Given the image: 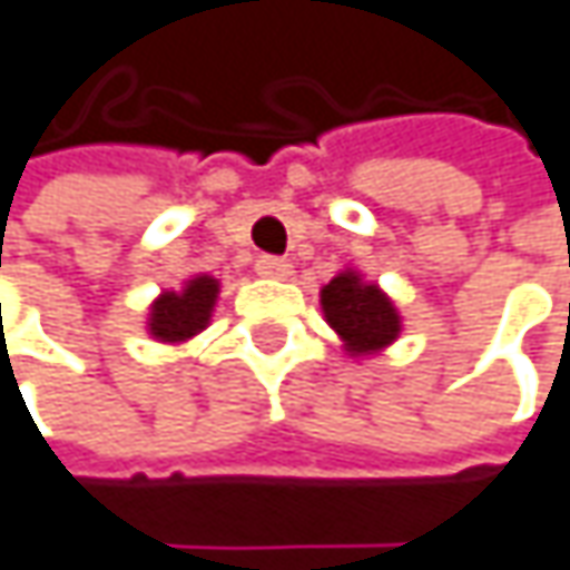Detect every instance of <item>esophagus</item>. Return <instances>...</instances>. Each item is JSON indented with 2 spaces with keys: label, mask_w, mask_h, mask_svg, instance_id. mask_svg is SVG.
Listing matches in <instances>:
<instances>
[{
  "label": "esophagus",
  "mask_w": 570,
  "mask_h": 570,
  "mask_svg": "<svg viewBox=\"0 0 570 570\" xmlns=\"http://www.w3.org/2000/svg\"><path fill=\"white\" fill-rule=\"evenodd\" d=\"M256 272H259L263 278H278V282H285V278L292 275V263L282 259V256H259Z\"/></svg>",
  "instance_id": "esophagus-1"
}]
</instances>
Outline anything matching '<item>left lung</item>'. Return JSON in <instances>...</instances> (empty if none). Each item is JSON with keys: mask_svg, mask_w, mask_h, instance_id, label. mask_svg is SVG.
Returning a JSON list of instances; mask_svg holds the SVG:
<instances>
[{"mask_svg": "<svg viewBox=\"0 0 570 570\" xmlns=\"http://www.w3.org/2000/svg\"><path fill=\"white\" fill-rule=\"evenodd\" d=\"M321 311L331 331L353 360H370L399 341L402 314L376 282H366L356 268L337 272L321 288Z\"/></svg>", "mask_w": 570, "mask_h": 570, "instance_id": "1", "label": "left lung"}]
</instances>
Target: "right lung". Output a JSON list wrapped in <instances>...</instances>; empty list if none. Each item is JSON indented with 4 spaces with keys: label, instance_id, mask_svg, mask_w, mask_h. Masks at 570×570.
<instances>
[{
    "label": "right lung",
    "instance_id": "1",
    "mask_svg": "<svg viewBox=\"0 0 570 570\" xmlns=\"http://www.w3.org/2000/svg\"><path fill=\"white\" fill-rule=\"evenodd\" d=\"M217 298H220V278L207 272L190 275L181 288L161 292L148 305V321H145L148 337L158 344H187L190 337L207 331Z\"/></svg>",
    "mask_w": 570,
    "mask_h": 570
}]
</instances>
